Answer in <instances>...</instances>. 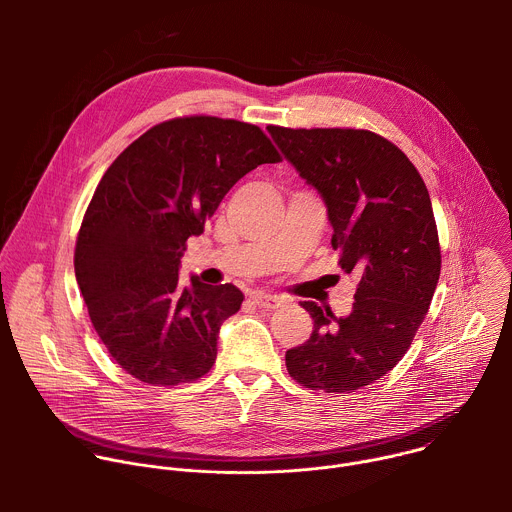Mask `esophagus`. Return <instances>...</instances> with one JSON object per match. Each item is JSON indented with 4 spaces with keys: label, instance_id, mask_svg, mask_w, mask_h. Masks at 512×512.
Instances as JSON below:
<instances>
[{
    "label": "esophagus",
    "instance_id": "34e87169",
    "mask_svg": "<svg viewBox=\"0 0 512 512\" xmlns=\"http://www.w3.org/2000/svg\"><path fill=\"white\" fill-rule=\"evenodd\" d=\"M251 300L257 308H265V310H275V308L281 306V298L271 296V294H263V291H255Z\"/></svg>",
    "mask_w": 512,
    "mask_h": 512
}]
</instances>
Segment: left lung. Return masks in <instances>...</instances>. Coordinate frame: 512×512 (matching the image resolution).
Masks as SVG:
<instances>
[{
  "instance_id": "8db88e82",
  "label": "left lung",
  "mask_w": 512,
  "mask_h": 512,
  "mask_svg": "<svg viewBox=\"0 0 512 512\" xmlns=\"http://www.w3.org/2000/svg\"><path fill=\"white\" fill-rule=\"evenodd\" d=\"M267 131L322 196L340 267L360 277L348 316L300 302L314 330L285 352L287 373L312 391L367 387L403 358L440 279L429 192L409 158L373 131L275 125Z\"/></svg>"
}]
</instances>
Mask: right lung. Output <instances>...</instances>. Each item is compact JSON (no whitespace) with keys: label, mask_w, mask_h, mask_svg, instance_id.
Here are the masks:
<instances>
[{"label":"right lung","mask_w":512,"mask_h":512,"mask_svg":"<svg viewBox=\"0 0 512 512\" xmlns=\"http://www.w3.org/2000/svg\"><path fill=\"white\" fill-rule=\"evenodd\" d=\"M275 162L257 125L200 115L152 127L109 166L83 218L75 275L101 342L125 373L172 387L212 369L218 332L239 312L243 291L196 275L182 287L180 259L225 194Z\"/></svg>","instance_id":"right-lung-1"}]
</instances>
